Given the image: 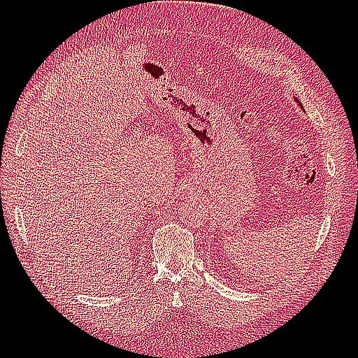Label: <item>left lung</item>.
<instances>
[{
  "instance_id": "obj_1",
  "label": "left lung",
  "mask_w": 358,
  "mask_h": 358,
  "mask_svg": "<svg viewBox=\"0 0 358 358\" xmlns=\"http://www.w3.org/2000/svg\"><path fill=\"white\" fill-rule=\"evenodd\" d=\"M295 103H296V104H299V106H300V108H301V109H303V106H301V103H300V101H299V100H296V98H295Z\"/></svg>"
}]
</instances>
